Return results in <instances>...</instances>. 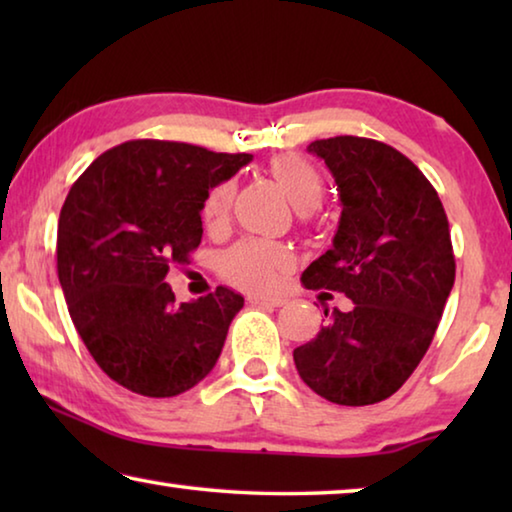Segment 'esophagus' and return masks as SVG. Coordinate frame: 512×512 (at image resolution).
I'll list each match as a JSON object with an SVG mask.
<instances>
[{
  "label": "esophagus",
  "mask_w": 512,
  "mask_h": 512,
  "mask_svg": "<svg viewBox=\"0 0 512 512\" xmlns=\"http://www.w3.org/2000/svg\"><path fill=\"white\" fill-rule=\"evenodd\" d=\"M248 302H250V305H257V307H282V305H287V300L280 298V296H250Z\"/></svg>",
  "instance_id": "34e87169"
}]
</instances>
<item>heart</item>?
<instances>
[{
	"mask_svg": "<svg viewBox=\"0 0 512 512\" xmlns=\"http://www.w3.org/2000/svg\"><path fill=\"white\" fill-rule=\"evenodd\" d=\"M271 171L277 183H280L282 192L287 194L291 205L300 214L314 212L323 203L325 183L309 162L293 158V155H282V158L273 160ZM232 194H235V185L230 180H223V183L210 189L203 203V221L207 225L223 221V216L230 210ZM287 266V250L257 239L239 241L237 246L225 250V255L221 257L223 275L237 287L250 291L271 289Z\"/></svg>",
	"mask_w": 512,
	"mask_h": 512,
	"instance_id": "obj_1",
	"label": "heart"
}]
</instances>
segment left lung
I'll list each match as a JSON object with an SVG mask.
<instances>
[{
  "label": "left lung",
  "instance_id": "obj_1",
  "mask_svg": "<svg viewBox=\"0 0 512 512\" xmlns=\"http://www.w3.org/2000/svg\"><path fill=\"white\" fill-rule=\"evenodd\" d=\"M307 151L332 171L343 210L332 248L305 268L302 284L341 291L354 307L334 309L293 361L325 400L375 404L418 368L454 287L447 214L424 173L393 146L341 135Z\"/></svg>",
  "mask_w": 512,
  "mask_h": 512
}]
</instances>
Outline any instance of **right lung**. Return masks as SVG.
I'll use <instances>...</instances> for the list:
<instances>
[{
  "label": "right lung",
  "mask_w": 512,
  "mask_h": 512,
  "mask_svg": "<svg viewBox=\"0 0 512 512\" xmlns=\"http://www.w3.org/2000/svg\"><path fill=\"white\" fill-rule=\"evenodd\" d=\"M253 160L133 140L99 155L58 219V280L76 332L128 391L173 397L210 375L244 298L228 287L176 302L164 277L203 237L210 189Z\"/></svg>",
  "instance_id": "1"
}]
</instances>
